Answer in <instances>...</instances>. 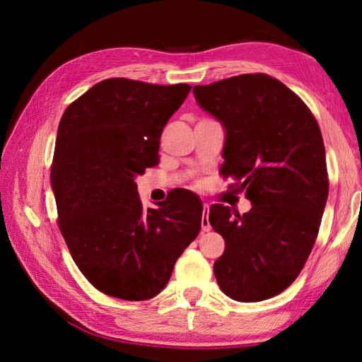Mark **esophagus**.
Here are the masks:
<instances>
[{
  "label": "esophagus",
  "instance_id": "34e87169",
  "mask_svg": "<svg viewBox=\"0 0 362 362\" xmlns=\"http://www.w3.org/2000/svg\"><path fill=\"white\" fill-rule=\"evenodd\" d=\"M209 214H210V205L204 204V210H202V230H204V232H210V230H211Z\"/></svg>",
  "mask_w": 362,
  "mask_h": 362
}]
</instances>
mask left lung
<instances>
[{
    "label": "left lung",
    "mask_w": 362,
    "mask_h": 362,
    "mask_svg": "<svg viewBox=\"0 0 362 362\" xmlns=\"http://www.w3.org/2000/svg\"><path fill=\"white\" fill-rule=\"evenodd\" d=\"M193 93L224 127L221 173L252 204L243 216L210 206V224L226 240L213 271L230 298L261 302L297 279L317 238L328 197L320 129L302 99L266 74L196 86Z\"/></svg>",
    "instance_id": "obj_1"
}]
</instances>
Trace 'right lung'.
Returning <instances> with one entry per match:
<instances>
[{"mask_svg":"<svg viewBox=\"0 0 362 362\" xmlns=\"http://www.w3.org/2000/svg\"><path fill=\"white\" fill-rule=\"evenodd\" d=\"M189 90L105 79L60 119L51 168L59 227L79 271L107 296L156 297L201 232L202 202L194 194L144 210L135 183L157 165L163 127Z\"/></svg>","mask_w":362,"mask_h":362,"instance_id":"add662e5","label":"right lung"}]
</instances>
